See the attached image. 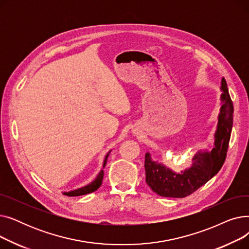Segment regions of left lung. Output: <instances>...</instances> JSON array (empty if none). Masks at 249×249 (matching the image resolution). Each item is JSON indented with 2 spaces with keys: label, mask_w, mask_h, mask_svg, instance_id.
I'll return each mask as SVG.
<instances>
[{
  "label": "left lung",
  "mask_w": 249,
  "mask_h": 249,
  "mask_svg": "<svg viewBox=\"0 0 249 249\" xmlns=\"http://www.w3.org/2000/svg\"><path fill=\"white\" fill-rule=\"evenodd\" d=\"M221 108L212 150H199L194 155L192 165L176 173L145 153V180L150 189L161 197L185 198L210 180L223 165L233 126V103L224 77L221 80Z\"/></svg>",
  "instance_id": "1"
}]
</instances>
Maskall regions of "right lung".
<instances>
[{
  "label": "right lung",
  "instance_id": "obj_1",
  "mask_svg": "<svg viewBox=\"0 0 249 249\" xmlns=\"http://www.w3.org/2000/svg\"><path fill=\"white\" fill-rule=\"evenodd\" d=\"M110 152H111V150L106 154V156H105V160H104V162H103V168L105 167V165H106V163H107V160H108V156H109ZM103 168L101 169L100 173L96 177V178L93 181H90L89 185L84 186L82 188H78L76 190L70 191V192H63L62 194L65 195V196H70V197H74V196L87 195V194H89V193H93V192L97 191L100 188V186L102 185V180H103V178H104Z\"/></svg>",
  "mask_w": 249,
  "mask_h": 249
}]
</instances>
